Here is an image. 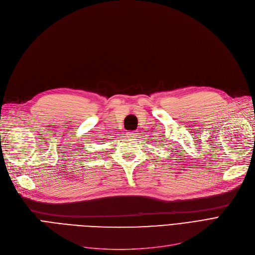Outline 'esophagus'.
Here are the masks:
<instances>
[{"label":"esophagus","mask_w":255,"mask_h":255,"mask_svg":"<svg viewBox=\"0 0 255 255\" xmlns=\"http://www.w3.org/2000/svg\"><path fill=\"white\" fill-rule=\"evenodd\" d=\"M136 136H137V133L134 132V131L127 132V137L128 138H136Z\"/></svg>","instance_id":"34e87169"}]
</instances>
